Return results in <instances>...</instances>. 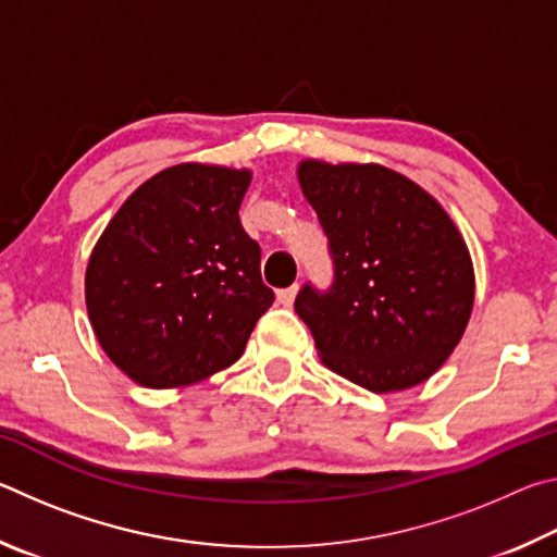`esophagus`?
Masks as SVG:
<instances>
[{"mask_svg":"<svg viewBox=\"0 0 557 557\" xmlns=\"http://www.w3.org/2000/svg\"><path fill=\"white\" fill-rule=\"evenodd\" d=\"M295 297H297V285H292V287H285V289L277 292V301H280L282 307L295 305Z\"/></svg>","mask_w":557,"mask_h":557,"instance_id":"34e87169","label":"esophagus"}]
</instances>
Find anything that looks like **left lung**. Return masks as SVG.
Segmentation results:
<instances>
[{"mask_svg": "<svg viewBox=\"0 0 557 557\" xmlns=\"http://www.w3.org/2000/svg\"><path fill=\"white\" fill-rule=\"evenodd\" d=\"M297 176L334 265L332 287L305 285L295 299L322 361L371 393L428 381L474 307L457 225L425 188L381 164L307 159Z\"/></svg>", "mask_w": 557, "mask_h": 557, "instance_id": "1", "label": "left lung"}]
</instances>
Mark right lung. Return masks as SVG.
I'll use <instances>...</instances> for the list:
<instances>
[{"instance_id": "right-lung-1", "label": "right lung", "mask_w": 557, "mask_h": 557, "mask_svg": "<svg viewBox=\"0 0 557 557\" xmlns=\"http://www.w3.org/2000/svg\"><path fill=\"white\" fill-rule=\"evenodd\" d=\"M248 169L176 164L112 215L86 270L102 351L147 388H178L238 361L275 301L243 231Z\"/></svg>"}]
</instances>
